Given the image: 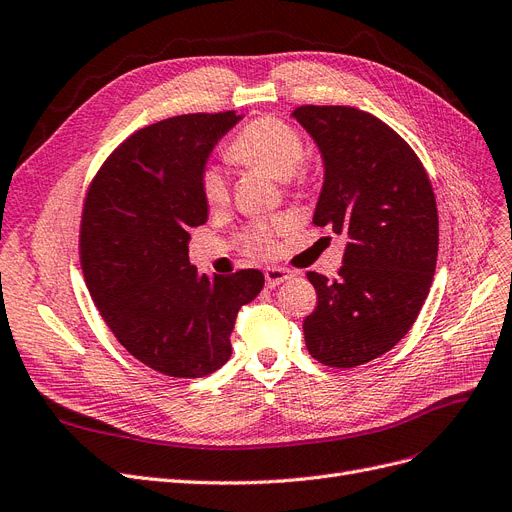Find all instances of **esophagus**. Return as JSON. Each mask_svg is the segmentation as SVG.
<instances>
[{
	"label": "esophagus",
	"instance_id": "1",
	"mask_svg": "<svg viewBox=\"0 0 512 512\" xmlns=\"http://www.w3.org/2000/svg\"><path fill=\"white\" fill-rule=\"evenodd\" d=\"M263 274H266V285L270 289H274V287L282 285V282H287V280L293 278V272L287 270V268H268Z\"/></svg>",
	"mask_w": 512,
	"mask_h": 512
}]
</instances>
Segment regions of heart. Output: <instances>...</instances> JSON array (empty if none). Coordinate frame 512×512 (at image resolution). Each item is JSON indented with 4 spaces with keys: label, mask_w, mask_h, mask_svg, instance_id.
Instances as JSON below:
<instances>
[{
    "label": "heart",
    "mask_w": 512,
    "mask_h": 512,
    "mask_svg": "<svg viewBox=\"0 0 512 512\" xmlns=\"http://www.w3.org/2000/svg\"><path fill=\"white\" fill-rule=\"evenodd\" d=\"M227 158L240 166L266 170L274 179H291L299 164L306 158V143L299 132L285 120L263 116L246 124L225 149ZM202 198L211 208H219L227 202V181L219 168L208 166L200 179ZM276 225H255L244 234V242L253 253H268L272 249V232Z\"/></svg>",
    "instance_id": "b5f03b06"
}]
</instances>
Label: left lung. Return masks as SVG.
I'll return each mask as SVG.
<instances>
[{"label": "left lung", "instance_id": "left-lung-1", "mask_svg": "<svg viewBox=\"0 0 512 512\" xmlns=\"http://www.w3.org/2000/svg\"><path fill=\"white\" fill-rule=\"evenodd\" d=\"M291 116L325 164L312 221L348 236L339 278L308 272L318 304L306 346L318 363L350 369L392 350L418 318L437 268V200L415 151L371 113L301 105Z\"/></svg>", "mask_w": 512, "mask_h": 512}]
</instances>
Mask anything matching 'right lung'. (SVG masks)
Segmentation results:
<instances>
[{
    "label": "right lung",
    "mask_w": 512,
    "mask_h": 512,
    "mask_svg": "<svg viewBox=\"0 0 512 512\" xmlns=\"http://www.w3.org/2000/svg\"><path fill=\"white\" fill-rule=\"evenodd\" d=\"M242 116L189 113L145 126L94 177L80 230L88 291L118 342L170 377L227 363L238 310L263 289L259 270L200 274L189 230L204 225L200 179L219 139Z\"/></svg>",
    "instance_id": "obj_1"
}]
</instances>
